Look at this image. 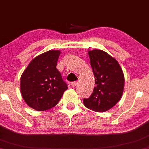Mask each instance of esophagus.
Masks as SVG:
<instances>
[{
	"label": "esophagus",
	"instance_id": "1",
	"mask_svg": "<svg viewBox=\"0 0 149 149\" xmlns=\"http://www.w3.org/2000/svg\"><path fill=\"white\" fill-rule=\"evenodd\" d=\"M77 85H78V82L77 81H74V82H72V83H71V85H72L73 87H76Z\"/></svg>",
	"mask_w": 149,
	"mask_h": 149
}]
</instances>
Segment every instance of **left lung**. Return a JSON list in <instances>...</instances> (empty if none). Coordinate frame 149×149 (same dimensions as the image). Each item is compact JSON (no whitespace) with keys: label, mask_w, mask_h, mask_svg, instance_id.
<instances>
[{"label":"left lung","mask_w":149,"mask_h":149,"mask_svg":"<svg viewBox=\"0 0 149 149\" xmlns=\"http://www.w3.org/2000/svg\"><path fill=\"white\" fill-rule=\"evenodd\" d=\"M95 84L91 96L83 100L88 109L105 112L116 105L122 97L125 77L119 63L101 49L88 51Z\"/></svg>","instance_id":"obj_1"}]
</instances>
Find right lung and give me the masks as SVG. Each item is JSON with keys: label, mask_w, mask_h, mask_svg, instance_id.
Masks as SVG:
<instances>
[{"label": "right lung", "mask_w": 149, "mask_h": 149, "mask_svg": "<svg viewBox=\"0 0 149 149\" xmlns=\"http://www.w3.org/2000/svg\"><path fill=\"white\" fill-rule=\"evenodd\" d=\"M60 53V50H49L39 54L22 74V96L29 107L38 111L55 107L68 89L56 68Z\"/></svg>", "instance_id": "1"}]
</instances>
